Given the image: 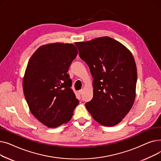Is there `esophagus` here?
Here are the masks:
<instances>
[{"label":"esophagus","mask_w":161,"mask_h":161,"mask_svg":"<svg viewBox=\"0 0 161 161\" xmlns=\"http://www.w3.org/2000/svg\"><path fill=\"white\" fill-rule=\"evenodd\" d=\"M78 92H79L80 95H81V94H82V92H83V90H82V89H81V90H80Z\"/></svg>","instance_id":"esophagus-1"}]
</instances>
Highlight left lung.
<instances>
[{
    "instance_id": "8db88e82",
    "label": "left lung",
    "mask_w": 161,
    "mask_h": 161,
    "mask_svg": "<svg viewBox=\"0 0 161 161\" xmlns=\"http://www.w3.org/2000/svg\"><path fill=\"white\" fill-rule=\"evenodd\" d=\"M75 44L93 77V98L86 104L87 109L100 125H117L129 112L136 97L137 69L132 54L108 36Z\"/></svg>"
}]
</instances>
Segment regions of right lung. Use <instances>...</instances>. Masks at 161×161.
Returning <instances> with one entry per match:
<instances>
[{"instance_id":"1","label":"right lung","mask_w":161,"mask_h":161,"mask_svg":"<svg viewBox=\"0 0 161 161\" xmlns=\"http://www.w3.org/2000/svg\"><path fill=\"white\" fill-rule=\"evenodd\" d=\"M77 55L74 44L56 42L38 47L27 64L24 95L32 114L49 128L69 122L79 104L67 74Z\"/></svg>"}]
</instances>
